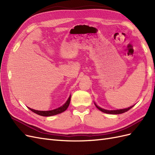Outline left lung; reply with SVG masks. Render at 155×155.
<instances>
[{"instance_id": "1", "label": "left lung", "mask_w": 155, "mask_h": 155, "mask_svg": "<svg viewBox=\"0 0 155 155\" xmlns=\"http://www.w3.org/2000/svg\"><path fill=\"white\" fill-rule=\"evenodd\" d=\"M95 105H96V107L101 110V111L104 112L105 113H107V114H122V113H124L126 111H128V110H130V109H132L134 105L130 107H128V108H125V109H117V110H107V109H104L103 108H101L100 107H99L98 105H97V104H96V103H94Z\"/></svg>"}]
</instances>
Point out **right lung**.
Returning <instances> with one entry per match:
<instances>
[{"label": "right lung", "mask_w": 155, "mask_h": 155, "mask_svg": "<svg viewBox=\"0 0 155 155\" xmlns=\"http://www.w3.org/2000/svg\"><path fill=\"white\" fill-rule=\"evenodd\" d=\"M71 96L70 95V96L69 97L68 100H67V101L63 105L59 107H58L57 109H55L51 110H46H46H37L31 109L29 107H28V108L31 110V111H33L35 113H36V114H38V115H41V116L50 117V116L55 115V114H60L63 112H64L65 110H66L68 108V107L70 104V101H71Z\"/></svg>", "instance_id": "obj_1"}]
</instances>
